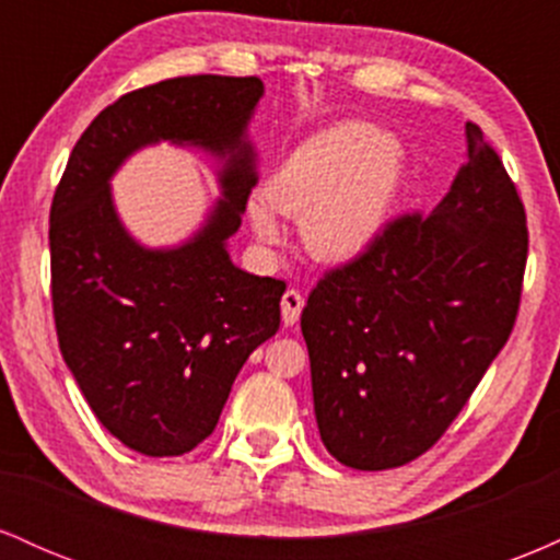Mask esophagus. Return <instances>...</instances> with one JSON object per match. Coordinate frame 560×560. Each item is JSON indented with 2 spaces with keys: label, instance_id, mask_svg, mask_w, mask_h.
I'll return each instance as SVG.
<instances>
[{
  "label": "esophagus",
  "instance_id": "1",
  "mask_svg": "<svg viewBox=\"0 0 560 560\" xmlns=\"http://www.w3.org/2000/svg\"><path fill=\"white\" fill-rule=\"evenodd\" d=\"M302 305H305V298H302L298 289H287L284 298H281V320H284L287 326L298 324Z\"/></svg>",
  "mask_w": 560,
  "mask_h": 560
}]
</instances>
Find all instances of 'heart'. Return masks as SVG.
Masks as SVG:
<instances>
[{
    "instance_id": "heart-1",
    "label": "heart",
    "mask_w": 560,
    "mask_h": 560,
    "mask_svg": "<svg viewBox=\"0 0 560 560\" xmlns=\"http://www.w3.org/2000/svg\"><path fill=\"white\" fill-rule=\"evenodd\" d=\"M400 139L371 124L345 120L307 137L247 205L249 226L266 244L284 242L279 217L302 218L307 253L347 262L369 253L384 231L402 182Z\"/></svg>"
}]
</instances>
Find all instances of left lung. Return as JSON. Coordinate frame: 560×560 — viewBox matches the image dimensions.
Returning a JSON list of instances; mask_svg holds the SVG:
<instances>
[{
    "mask_svg": "<svg viewBox=\"0 0 560 560\" xmlns=\"http://www.w3.org/2000/svg\"><path fill=\"white\" fill-rule=\"evenodd\" d=\"M526 247L516 186L466 124V163L442 202L387 223L302 311L313 410L339 464L397 468L445 434L511 337Z\"/></svg>",
    "mask_w": 560,
    "mask_h": 560,
    "instance_id": "left-lung-1",
    "label": "left lung"
}]
</instances>
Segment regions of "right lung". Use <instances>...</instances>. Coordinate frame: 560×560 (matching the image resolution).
<instances>
[{
  "label": "right lung",
  "mask_w": 560,
  "mask_h": 560,
  "mask_svg": "<svg viewBox=\"0 0 560 560\" xmlns=\"http://www.w3.org/2000/svg\"><path fill=\"white\" fill-rule=\"evenodd\" d=\"M262 92L258 75H182L120 96L75 141L55 191L60 352L102 427L150 458L184 455L213 434L249 352L279 331L287 284L229 255L258 184L247 126ZM160 140L219 160L222 197L176 248L133 241L109 189L133 151Z\"/></svg>",
  "instance_id": "obj_1"
}]
</instances>
